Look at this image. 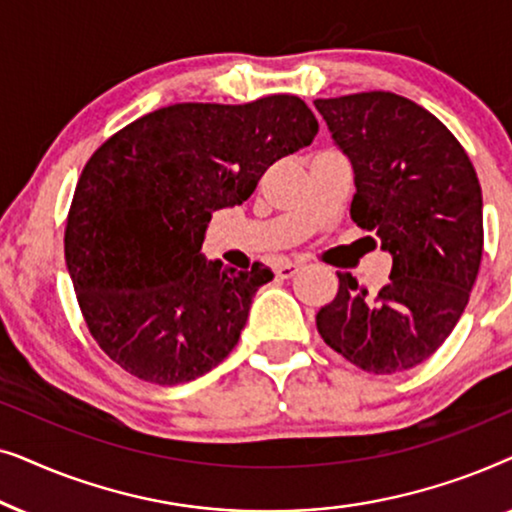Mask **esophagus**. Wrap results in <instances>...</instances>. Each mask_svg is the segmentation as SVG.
<instances>
[{"label": "esophagus", "mask_w": 512, "mask_h": 512, "mask_svg": "<svg viewBox=\"0 0 512 512\" xmlns=\"http://www.w3.org/2000/svg\"><path fill=\"white\" fill-rule=\"evenodd\" d=\"M298 270H300V263H293V261H282V263H277V268H275L277 277H282V279L293 277Z\"/></svg>", "instance_id": "1"}]
</instances>
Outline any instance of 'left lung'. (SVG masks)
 I'll return each mask as SVG.
<instances>
[{
  "mask_svg": "<svg viewBox=\"0 0 512 512\" xmlns=\"http://www.w3.org/2000/svg\"><path fill=\"white\" fill-rule=\"evenodd\" d=\"M314 107L352 163V221L391 256L377 296L338 272L317 328L366 373H401L443 345L468 305L482 258L478 174L452 132L401 95L373 90Z\"/></svg>",
  "mask_w": 512,
  "mask_h": 512,
  "instance_id": "obj_1",
  "label": "left lung"
}]
</instances>
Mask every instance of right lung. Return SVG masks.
<instances>
[{
  "label": "right lung",
  "instance_id": "right-lung-1",
  "mask_svg": "<svg viewBox=\"0 0 512 512\" xmlns=\"http://www.w3.org/2000/svg\"><path fill=\"white\" fill-rule=\"evenodd\" d=\"M319 123L296 95L249 104H172L109 137L83 167L65 261L104 354L153 384L219 366L272 270L202 254L216 209L242 205L275 160L310 146Z\"/></svg>",
  "mask_w": 512,
  "mask_h": 512
}]
</instances>
